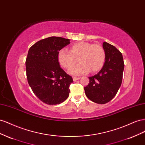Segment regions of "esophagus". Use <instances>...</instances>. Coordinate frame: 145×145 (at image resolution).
I'll list each match as a JSON object with an SVG mask.
<instances>
[{
  "label": "esophagus",
  "instance_id": "1",
  "mask_svg": "<svg viewBox=\"0 0 145 145\" xmlns=\"http://www.w3.org/2000/svg\"><path fill=\"white\" fill-rule=\"evenodd\" d=\"M80 77H73V80L75 82V81H76V80H78V79H80Z\"/></svg>",
  "mask_w": 145,
  "mask_h": 145
}]
</instances>
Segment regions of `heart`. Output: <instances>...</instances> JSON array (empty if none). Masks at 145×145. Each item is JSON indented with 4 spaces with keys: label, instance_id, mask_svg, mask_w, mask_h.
Listing matches in <instances>:
<instances>
[{
    "label": "heart",
    "instance_id": "obj_1",
    "mask_svg": "<svg viewBox=\"0 0 145 145\" xmlns=\"http://www.w3.org/2000/svg\"><path fill=\"white\" fill-rule=\"evenodd\" d=\"M59 63L67 69L71 68L77 62L76 67L70 69L69 72L80 75L88 72L94 73L102 69L106 60V52L100 44L86 42H78L70 47V51L65 48L61 49L57 54Z\"/></svg>",
    "mask_w": 145,
    "mask_h": 145
}]
</instances>
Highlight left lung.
Returning a JSON list of instances; mask_svg holds the SVG:
<instances>
[{"instance_id": "8db88e82", "label": "left lung", "mask_w": 145, "mask_h": 145, "mask_svg": "<svg viewBox=\"0 0 145 145\" xmlns=\"http://www.w3.org/2000/svg\"><path fill=\"white\" fill-rule=\"evenodd\" d=\"M103 47L106 52L103 67L89 77V84L84 88L86 97L99 104L106 103L114 97L121 84L125 65L121 53L114 46L104 42Z\"/></svg>"}]
</instances>
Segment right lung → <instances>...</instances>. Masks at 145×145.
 Masks as SVG:
<instances>
[{
  "label": "right lung",
  "mask_w": 145,
  "mask_h": 145,
  "mask_svg": "<svg viewBox=\"0 0 145 145\" xmlns=\"http://www.w3.org/2000/svg\"><path fill=\"white\" fill-rule=\"evenodd\" d=\"M69 43V39L52 36L38 41L28 51L25 62L28 84L46 104H60L69 96L73 80L60 67L57 54Z\"/></svg>",
  "instance_id": "add662e5"
}]
</instances>
